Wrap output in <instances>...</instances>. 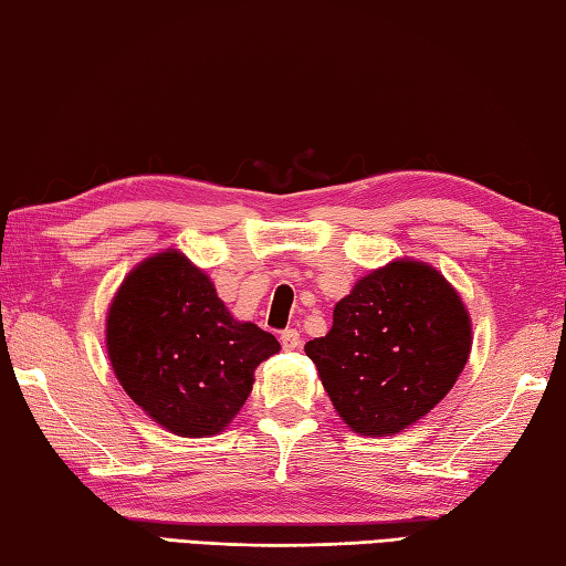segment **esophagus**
Listing matches in <instances>:
<instances>
[{"label":"esophagus","instance_id":"obj_1","mask_svg":"<svg viewBox=\"0 0 566 566\" xmlns=\"http://www.w3.org/2000/svg\"><path fill=\"white\" fill-rule=\"evenodd\" d=\"M280 343H282L284 350H296L298 343H302V338H298L296 328H284L282 336H280Z\"/></svg>","mask_w":566,"mask_h":566}]
</instances>
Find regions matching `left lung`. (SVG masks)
Instances as JSON below:
<instances>
[{
	"label": "left lung",
	"mask_w": 566,
	"mask_h": 566,
	"mask_svg": "<svg viewBox=\"0 0 566 566\" xmlns=\"http://www.w3.org/2000/svg\"><path fill=\"white\" fill-rule=\"evenodd\" d=\"M304 350L343 422L390 437L444 400L469 360L471 321L434 268L397 260L358 280Z\"/></svg>",
	"instance_id": "1"
}]
</instances>
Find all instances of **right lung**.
<instances>
[{"label":"right lung","mask_w":566,"mask_h":566,"mask_svg":"<svg viewBox=\"0 0 566 566\" xmlns=\"http://www.w3.org/2000/svg\"><path fill=\"white\" fill-rule=\"evenodd\" d=\"M276 350L272 334L232 318L208 276L174 250L142 262L107 314L119 385L179 437L226 429L248 400L254 368Z\"/></svg>","instance_id":"obj_1"}]
</instances>
